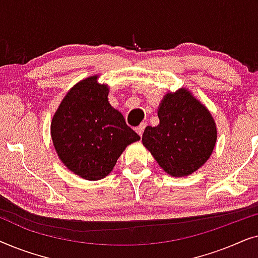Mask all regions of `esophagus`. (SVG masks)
I'll list each match as a JSON object with an SVG mask.
<instances>
[{"mask_svg":"<svg viewBox=\"0 0 258 258\" xmlns=\"http://www.w3.org/2000/svg\"><path fill=\"white\" fill-rule=\"evenodd\" d=\"M144 128H146V123H141V124L137 126V128L135 129L136 130V133L139 134V135L142 137V135H143V132H144Z\"/></svg>","mask_w":258,"mask_h":258,"instance_id":"esophagus-1","label":"esophagus"}]
</instances>
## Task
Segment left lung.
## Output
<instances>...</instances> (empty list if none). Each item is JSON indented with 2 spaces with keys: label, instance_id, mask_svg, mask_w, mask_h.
<instances>
[{
  "label": "left lung",
  "instance_id": "obj_1",
  "mask_svg": "<svg viewBox=\"0 0 258 258\" xmlns=\"http://www.w3.org/2000/svg\"><path fill=\"white\" fill-rule=\"evenodd\" d=\"M157 116L158 125L144 129L143 146L168 175L184 177L199 170L217 141L216 123L206 105L181 88L164 95Z\"/></svg>",
  "mask_w": 258,
  "mask_h": 258
}]
</instances>
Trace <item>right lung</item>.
Wrapping results in <instances>:
<instances>
[{
    "label": "right lung",
    "mask_w": 258,
    "mask_h": 258,
    "mask_svg": "<svg viewBox=\"0 0 258 258\" xmlns=\"http://www.w3.org/2000/svg\"><path fill=\"white\" fill-rule=\"evenodd\" d=\"M109 87L98 75L77 82L52 116L56 154L74 174L88 181L104 178L125 148L141 137L108 101Z\"/></svg>",
    "instance_id": "1"
}]
</instances>
